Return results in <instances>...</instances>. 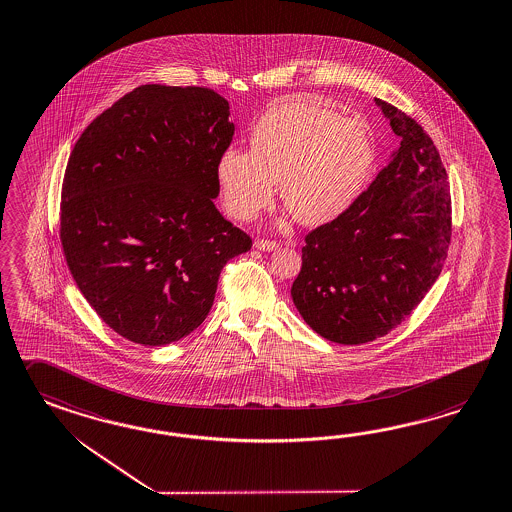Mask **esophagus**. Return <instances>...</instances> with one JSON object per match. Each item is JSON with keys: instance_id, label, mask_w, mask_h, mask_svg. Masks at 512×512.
<instances>
[{"instance_id": "obj_1", "label": "esophagus", "mask_w": 512, "mask_h": 512, "mask_svg": "<svg viewBox=\"0 0 512 512\" xmlns=\"http://www.w3.org/2000/svg\"><path fill=\"white\" fill-rule=\"evenodd\" d=\"M254 247L258 250H263V252H271V250H275L278 247V243L271 241V239H256Z\"/></svg>"}]
</instances>
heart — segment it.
Returning a JSON list of instances; mask_svg holds the SVG:
<instances>
[{
    "label": "heart",
    "instance_id": "heart-1",
    "mask_svg": "<svg viewBox=\"0 0 512 512\" xmlns=\"http://www.w3.org/2000/svg\"><path fill=\"white\" fill-rule=\"evenodd\" d=\"M375 163L366 126L336 111L289 100L271 107L252 128L250 152L226 148L217 163L224 204L241 221L254 219L275 197L302 224L340 217L364 191Z\"/></svg>",
    "mask_w": 512,
    "mask_h": 512
}]
</instances>
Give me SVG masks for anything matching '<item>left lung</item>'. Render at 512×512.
I'll return each mask as SVG.
<instances>
[{"label": "left lung", "mask_w": 512, "mask_h": 512, "mask_svg": "<svg viewBox=\"0 0 512 512\" xmlns=\"http://www.w3.org/2000/svg\"><path fill=\"white\" fill-rule=\"evenodd\" d=\"M401 139L353 206L306 236L291 297L325 340L360 345L405 321L442 273L451 195L433 139L414 118L375 98Z\"/></svg>", "instance_id": "obj_1"}]
</instances>
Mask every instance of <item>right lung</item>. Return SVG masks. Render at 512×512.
I'll list each match as a JSON object with an SVG mask.
<instances>
[{"label": "right lung", "instance_id": "right-lung-1", "mask_svg": "<svg viewBox=\"0 0 512 512\" xmlns=\"http://www.w3.org/2000/svg\"><path fill=\"white\" fill-rule=\"evenodd\" d=\"M230 105L206 87L141 85L81 133L59 237L79 291L122 338L182 340L208 317L228 260L252 247L213 204Z\"/></svg>", "mask_w": 512, "mask_h": 512}]
</instances>
